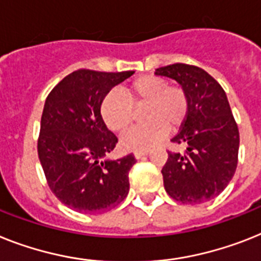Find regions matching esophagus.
<instances>
[{"instance_id": "34e87169", "label": "esophagus", "mask_w": 261, "mask_h": 261, "mask_svg": "<svg viewBox=\"0 0 261 261\" xmlns=\"http://www.w3.org/2000/svg\"><path fill=\"white\" fill-rule=\"evenodd\" d=\"M148 153V150H136L135 152V157L139 160V159H141L143 156H145V154Z\"/></svg>"}]
</instances>
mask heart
<instances>
[{
  "mask_svg": "<svg viewBox=\"0 0 261 261\" xmlns=\"http://www.w3.org/2000/svg\"><path fill=\"white\" fill-rule=\"evenodd\" d=\"M141 108V121L146 124L122 136L124 149H148L163 140L167 130H178L188 117L189 97L184 88L169 85L163 77L140 76L122 89V96L107 94L100 116L111 132L124 133L133 122V109Z\"/></svg>",
  "mask_w": 261,
  "mask_h": 261,
  "instance_id": "obj_1",
  "label": "heart"
}]
</instances>
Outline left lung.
<instances>
[{"instance_id": "8db88e82", "label": "left lung", "mask_w": 261, "mask_h": 261, "mask_svg": "<svg viewBox=\"0 0 261 261\" xmlns=\"http://www.w3.org/2000/svg\"><path fill=\"white\" fill-rule=\"evenodd\" d=\"M154 74L177 81L189 97V113L172 141L187 146L184 154L168 152L163 167L167 193L182 204H200L223 192L238 167V124L227 94L199 66L173 64Z\"/></svg>"}]
</instances>
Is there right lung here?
Returning a JSON list of instances; mask_svg holds the SVG:
<instances>
[{
	"instance_id": "obj_1",
	"label": "right lung",
	"mask_w": 261,
	"mask_h": 261,
	"mask_svg": "<svg viewBox=\"0 0 261 261\" xmlns=\"http://www.w3.org/2000/svg\"><path fill=\"white\" fill-rule=\"evenodd\" d=\"M133 73L79 69L46 97L38 159L51 192L76 212L109 211L128 195V174L136 159L133 154L107 159L117 137L101 120L100 105L112 88Z\"/></svg>"
}]
</instances>
